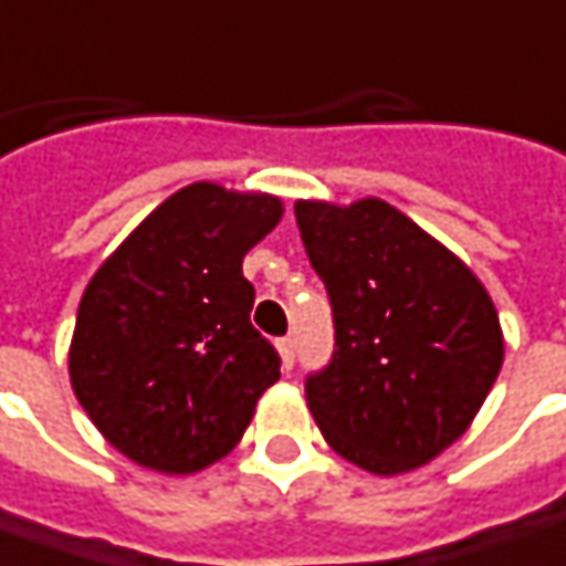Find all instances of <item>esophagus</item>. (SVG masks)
<instances>
[{"mask_svg": "<svg viewBox=\"0 0 566 566\" xmlns=\"http://www.w3.org/2000/svg\"><path fill=\"white\" fill-rule=\"evenodd\" d=\"M279 354H282L284 369H291L294 366V338H279Z\"/></svg>", "mask_w": 566, "mask_h": 566, "instance_id": "obj_1", "label": "esophagus"}]
</instances>
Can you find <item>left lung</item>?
Returning a JSON list of instances; mask_svg holds the SVG:
<instances>
[{"instance_id":"1","label":"left lung","mask_w":566,"mask_h":566,"mask_svg":"<svg viewBox=\"0 0 566 566\" xmlns=\"http://www.w3.org/2000/svg\"><path fill=\"white\" fill-rule=\"evenodd\" d=\"M328 291L335 350L306 376L325 441L369 473L417 470L458 441L504 360L495 303L395 206H294Z\"/></svg>"}]
</instances>
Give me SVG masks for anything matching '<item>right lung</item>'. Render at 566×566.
Instances as JSON below:
<instances>
[{"label":"right lung","mask_w":566,"mask_h":566,"mask_svg":"<svg viewBox=\"0 0 566 566\" xmlns=\"http://www.w3.org/2000/svg\"><path fill=\"white\" fill-rule=\"evenodd\" d=\"M282 219V200L190 185L156 206L90 279L69 369L74 395L125 458L197 473L224 458L282 376L250 325L247 250Z\"/></svg>","instance_id":"1"}]
</instances>
